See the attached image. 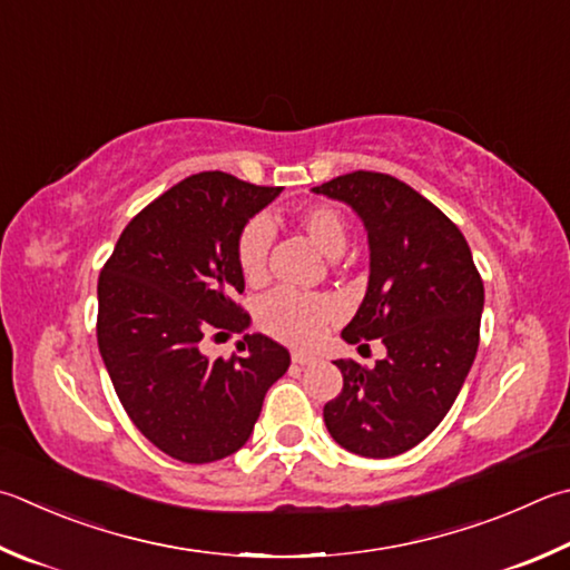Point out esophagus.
Returning a JSON list of instances; mask_svg holds the SVG:
<instances>
[{"label": "esophagus", "mask_w": 570, "mask_h": 570, "mask_svg": "<svg viewBox=\"0 0 570 570\" xmlns=\"http://www.w3.org/2000/svg\"><path fill=\"white\" fill-rule=\"evenodd\" d=\"M292 361L296 366H306V364H314L316 356L306 354V351H292Z\"/></svg>", "instance_id": "34e87169"}]
</instances>
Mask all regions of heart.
<instances>
[{
  "mask_svg": "<svg viewBox=\"0 0 570 570\" xmlns=\"http://www.w3.org/2000/svg\"><path fill=\"white\" fill-rule=\"evenodd\" d=\"M296 224L321 254L338 256L346 249V222L336 206L308 204L296 212ZM272 246V226L254 219L242 229L236 242V264L246 284L266 282V256ZM336 318V304L321 294L276 288L262 298L256 321L262 331L292 346H312L324 336L326 326Z\"/></svg>",
  "mask_w": 570,
  "mask_h": 570,
  "instance_id": "1",
  "label": "heart"
}]
</instances>
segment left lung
I'll return each instance as SVG.
<instances>
[{
    "instance_id": "1",
    "label": "left lung",
    "mask_w": 570,
    "mask_h": 570,
    "mask_svg": "<svg viewBox=\"0 0 570 570\" xmlns=\"http://www.w3.org/2000/svg\"><path fill=\"white\" fill-rule=\"evenodd\" d=\"M314 191L348 204L368 234V288L341 336L386 346L374 368L334 361L344 389L324 406L326 429L358 456H399L439 426L469 376L481 274L459 226L396 177L351 171Z\"/></svg>"
}]
</instances>
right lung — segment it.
<instances>
[{
  "label": "right lung",
  "instance_id": "obj_1",
  "mask_svg": "<svg viewBox=\"0 0 570 570\" xmlns=\"http://www.w3.org/2000/svg\"><path fill=\"white\" fill-rule=\"evenodd\" d=\"M282 186L224 171L186 177L134 216L99 274L97 341L114 391L144 436L184 463L232 456L249 441L268 386L292 356L264 334L242 356L202 351L204 336L249 326L236 304V242Z\"/></svg>",
  "mask_w": 570,
  "mask_h": 570
}]
</instances>
